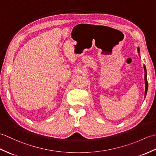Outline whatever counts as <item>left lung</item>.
<instances>
[{
	"label": "left lung",
	"instance_id": "left-lung-1",
	"mask_svg": "<svg viewBox=\"0 0 156 156\" xmlns=\"http://www.w3.org/2000/svg\"><path fill=\"white\" fill-rule=\"evenodd\" d=\"M138 49V52L140 54V49ZM144 70H145V97H146L147 92V88H148V82H147V71H146V68L144 65Z\"/></svg>",
	"mask_w": 156,
	"mask_h": 156
}]
</instances>
